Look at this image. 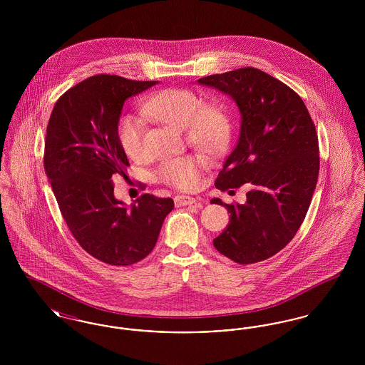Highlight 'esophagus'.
Segmentation results:
<instances>
[{
    "mask_svg": "<svg viewBox=\"0 0 365 365\" xmlns=\"http://www.w3.org/2000/svg\"><path fill=\"white\" fill-rule=\"evenodd\" d=\"M174 200L176 207H186V205L197 204V200L192 198V197H189V195H176Z\"/></svg>",
    "mask_w": 365,
    "mask_h": 365,
    "instance_id": "1",
    "label": "esophagus"
}]
</instances>
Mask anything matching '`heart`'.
Instances as JSON below:
<instances>
[{"mask_svg":"<svg viewBox=\"0 0 365 365\" xmlns=\"http://www.w3.org/2000/svg\"><path fill=\"white\" fill-rule=\"evenodd\" d=\"M150 118L168 123L186 131L191 145L200 152L217 155L231 135V116L222 103H208L187 88H164L152 94L143 104ZM118 139L123 152L139 160L143 156V123L138 118L124 115L118 123ZM204 171L202 160L185 156L164 161L156 171V178L175 189L190 191L198 187Z\"/></svg>","mask_w":365,"mask_h":365,"instance_id":"1","label":"heart"}]
</instances>
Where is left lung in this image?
Returning a JSON list of instances; mask_svg holds the SVG:
<instances>
[{
	"label": "left lung",
	"mask_w": 365,
	"mask_h": 365,
	"mask_svg": "<svg viewBox=\"0 0 365 365\" xmlns=\"http://www.w3.org/2000/svg\"><path fill=\"white\" fill-rule=\"evenodd\" d=\"M198 83L228 94L242 118L237 148L215 186H253L245 204L212 200L230 213L213 246L238 264L267 260L294 238L312 201L320 165L312 118L293 88L253 67L209 75Z\"/></svg>",
	"instance_id": "left-lung-1"
}]
</instances>
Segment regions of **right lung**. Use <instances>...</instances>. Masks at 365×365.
I'll return each instance as SVG.
<instances>
[{
	"label": "right lung",
	"instance_id": "add662e5",
	"mask_svg": "<svg viewBox=\"0 0 365 365\" xmlns=\"http://www.w3.org/2000/svg\"><path fill=\"white\" fill-rule=\"evenodd\" d=\"M156 81L94 75L54 105L46 128L43 167L71 234L90 256L125 267L155 247L173 198L140 195L131 208L113 195L112 176L130 165L118 139L124 101Z\"/></svg>",
	"mask_w": 365,
	"mask_h": 365
}]
</instances>
